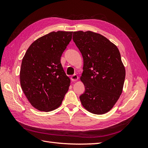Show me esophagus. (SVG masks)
<instances>
[{"mask_svg": "<svg viewBox=\"0 0 148 148\" xmlns=\"http://www.w3.org/2000/svg\"><path fill=\"white\" fill-rule=\"evenodd\" d=\"M78 79V77L77 75H73L71 77V79L72 80L73 82H75V81H77V79Z\"/></svg>", "mask_w": 148, "mask_h": 148, "instance_id": "obj_1", "label": "esophagus"}]
</instances>
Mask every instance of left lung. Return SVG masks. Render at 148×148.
<instances>
[{
	"mask_svg": "<svg viewBox=\"0 0 148 148\" xmlns=\"http://www.w3.org/2000/svg\"><path fill=\"white\" fill-rule=\"evenodd\" d=\"M73 40L83 58L80 79L85 91L79 96L89 112L101 115L110 111L122 92L125 69L119 49L99 33L75 31Z\"/></svg>",
	"mask_w": 148,
	"mask_h": 148,
	"instance_id": "1",
	"label": "left lung"
}]
</instances>
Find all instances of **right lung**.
<instances>
[{
    "mask_svg": "<svg viewBox=\"0 0 148 148\" xmlns=\"http://www.w3.org/2000/svg\"><path fill=\"white\" fill-rule=\"evenodd\" d=\"M73 31H53L31 44L22 59L20 79L30 104L43 112L59 107L68 91L70 79L60 57L72 38Z\"/></svg>",
    "mask_w": 148,
    "mask_h": 148,
    "instance_id": "add662e5",
    "label": "right lung"
}]
</instances>
